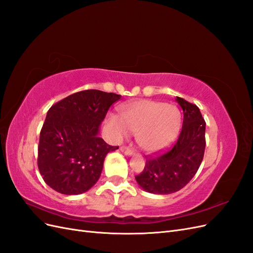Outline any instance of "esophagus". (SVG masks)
I'll list each match as a JSON object with an SVG mask.
<instances>
[{
    "mask_svg": "<svg viewBox=\"0 0 253 253\" xmlns=\"http://www.w3.org/2000/svg\"><path fill=\"white\" fill-rule=\"evenodd\" d=\"M120 151L124 152L126 155H133V153H134V151L132 149H129L128 147H126V145H122V147L120 148Z\"/></svg>",
    "mask_w": 253,
    "mask_h": 253,
    "instance_id": "esophagus-1",
    "label": "esophagus"
}]
</instances>
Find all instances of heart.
<instances>
[{
  "mask_svg": "<svg viewBox=\"0 0 253 253\" xmlns=\"http://www.w3.org/2000/svg\"><path fill=\"white\" fill-rule=\"evenodd\" d=\"M108 122L115 139H121L131 131L141 149L157 152L167 148L177 136L180 113L172 104L138 100L122 106L121 118L110 114Z\"/></svg>",
  "mask_w": 253,
  "mask_h": 253,
  "instance_id": "obj_1",
  "label": "heart"
}]
</instances>
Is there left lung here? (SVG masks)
Returning a JSON list of instances; mask_svg holds the SVG:
<instances>
[{
	"mask_svg": "<svg viewBox=\"0 0 253 253\" xmlns=\"http://www.w3.org/2000/svg\"><path fill=\"white\" fill-rule=\"evenodd\" d=\"M182 109L180 134L173 147L164 154L148 156L143 171L136 175L147 192L170 194L185 187L200 168L206 148V122L197 105L176 97Z\"/></svg>",
	"mask_w": 253,
	"mask_h": 253,
	"instance_id": "obj_1",
	"label": "left lung"
}]
</instances>
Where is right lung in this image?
Masks as SVG:
<instances>
[{"label": "right lung", "instance_id": "1", "mask_svg": "<svg viewBox=\"0 0 253 253\" xmlns=\"http://www.w3.org/2000/svg\"><path fill=\"white\" fill-rule=\"evenodd\" d=\"M120 97L86 89L67 96L48 110L40 132L38 168L51 189L77 195L98 181L106 154L118 149L98 136L99 127Z\"/></svg>", "mask_w": 253, "mask_h": 253}]
</instances>
